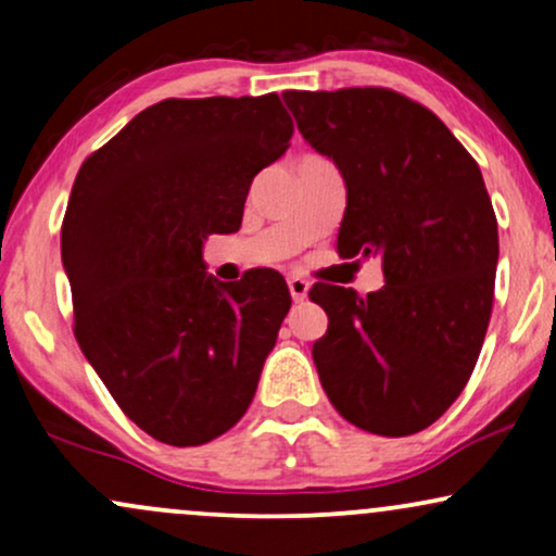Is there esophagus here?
<instances>
[{
	"label": "esophagus",
	"mask_w": 556,
	"mask_h": 556,
	"mask_svg": "<svg viewBox=\"0 0 556 556\" xmlns=\"http://www.w3.org/2000/svg\"><path fill=\"white\" fill-rule=\"evenodd\" d=\"M287 287H290V295L295 303H303L305 298H308V282H305L303 277H290L287 279Z\"/></svg>",
	"instance_id": "1"
}]
</instances>
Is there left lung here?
Returning a JSON list of instances; mask_svg holds the SVG:
<instances>
[{"mask_svg": "<svg viewBox=\"0 0 556 556\" xmlns=\"http://www.w3.org/2000/svg\"><path fill=\"white\" fill-rule=\"evenodd\" d=\"M298 130L348 188L337 253L376 256L384 287L314 285L324 392L379 437L431 426L473 374L494 303L500 235L473 156L437 114L389 91H285Z\"/></svg>", "mask_w": 556, "mask_h": 556, "instance_id": "left-lung-1", "label": "left lung"}]
</instances>
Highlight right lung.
Returning <instances> with one entry per match:
<instances>
[{
	"instance_id": "1",
	"label": "right lung",
	"mask_w": 556,
	"mask_h": 556,
	"mask_svg": "<svg viewBox=\"0 0 556 556\" xmlns=\"http://www.w3.org/2000/svg\"><path fill=\"white\" fill-rule=\"evenodd\" d=\"M277 93L164 99L83 162L62 222L75 337L132 424L172 446L232 429L290 311L274 269L206 274L203 240L238 232L253 177L285 154Z\"/></svg>"
}]
</instances>
